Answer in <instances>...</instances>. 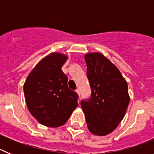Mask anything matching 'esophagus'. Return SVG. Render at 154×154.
Instances as JSON below:
<instances>
[{"instance_id":"1","label":"esophagus","mask_w":154,"mask_h":154,"mask_svg":"<svg viewBox=\"0 0 154 154\" xmlns=\"http://www.w3.org/2000/svg\"><path fill=\"white\" fill-rule=\"evenodd\" d=\"M75 92H77V94H78V95H79V97H80V92H79V89H76Z\"/></svg>"}]
</instances>
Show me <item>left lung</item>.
<instances>
[{"instance_id": "8db88e82", "label": "left lung", "mask_w": 154, "mask_h": 154, "mask_svg": "<svg viewBox=\"0 0 154 154\" xmlns=\"http://www.w3.org/2000/svg\"><path fill=\"white\" fill-rule=\"evenodd\" d=\"M91 98L81 106L89 131L106 136L117 127L130 103L126 79L112 62L99 52L85 55Z\"/></svg>"}]
</instances>
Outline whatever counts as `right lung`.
I'll return each instance as SVG.
<instances>
[{
    "mask_svg": "<svg viewBox=\"0 0 154 154\" xmlns=\"http://www.w3.org/2000/svg\"><path fill=\"white\" fill-rule=\"evenodd\" d=\"M67 59L62 53H51L37 64L24 84L29 112L48 127L63 126L78 106V94L68 87L62 70Z\"/></svg>",
    "mask_w": 154,
    "mask_h": 154,
    "instance_id": "1",
    "label": "right lung"
}]
</instances>
